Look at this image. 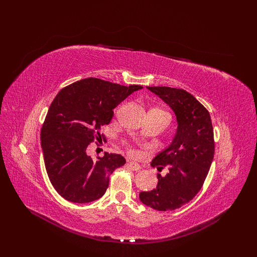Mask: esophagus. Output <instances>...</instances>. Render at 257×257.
I'll return each mask as SVG.
<instances>
[{"mask_svg":"<svg viewBox=\"0 0 257 257\" xmlns=\"http://www.w3.org/2000/svg\"><path fill=\"white\" fill-rule=\"evenodd\" d=\"M127 167L132 170H139V169H141V166H139V164H137V163H134V162L127 163Z\"/></svg>","mask_w":257,"mask_h":257,"instance_id":"obj_1","label":"esophagus"}]
</instances>
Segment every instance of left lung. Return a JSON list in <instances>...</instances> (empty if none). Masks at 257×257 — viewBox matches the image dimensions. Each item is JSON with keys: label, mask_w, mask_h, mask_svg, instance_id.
Masks as SVG:
<instances>
[{"label": "left lung", "mask_w": 257, "mask_h": 257, "mask_svg": "<svg viewBox=\"0 0 257 257\" xmlns=\"http://www.w3.org/2000/svg\"><path fill=\"white\" fill-rule=\"evenodd\" d=\"M166 103L177 119L173 142L151 162L166 176L158 174L157 188L139 193V199L159 211L182 207L195 197L203 186L214 157L211 118L206 108L189 92L169 87H147Z\"/></svg>", "instance_id": "obj_1"}]
</instances>
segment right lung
Here are the masks:
<instances>
[{"label": "right lung", "instance_id": "add662e5", "mask_svg": "<svg viewBox=\"0 0 257 257\" xmlns=\"http://www.w3.org/2000/svg\"><path fill=\"white\" fill-rule=\"evenodd\" d=\"M142 85H120L85 78L62 89L54 97L41 131L42 149L49 180L72 203L102 197L113 170L125 164L122 155L105 152L93 160L87 154L99 128L109 124L113 109Z\"/></svg>", "mask_w": 257, "mask_h": 257}]
</instances>
